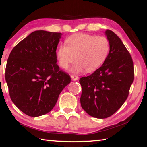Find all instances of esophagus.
I'll return each instance as SVG.
<instances>
[{"instance_id": "esophagus-1", "label": "esophagus", "mask_w": 147, "mask_h": 147, "mask_svg": "<svg viewBox=\"0 0 147 147\" xmlns=\"http://www.w3.org/2000/svg\"><path fill=\"white\" fill-rule=\"evenodd\" d=\"M71 77V78L73 79V80H77L78 79V76L76 75H74V74H72Z\"/></svg>"}]
</instances>
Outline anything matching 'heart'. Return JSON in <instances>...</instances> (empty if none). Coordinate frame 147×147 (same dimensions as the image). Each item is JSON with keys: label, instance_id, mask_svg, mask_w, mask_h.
Instances as JSON below:
<instances>
[{"label": "heart", "instance_id": "obj_1", "mask_svg": "<svg viewBox=\"0 0 147 147\" xmlns=\"http://www.w3.org/2000/svg\"><path fill=\"white\" fill-rule=\"evenodd\" d=\"M65 43L60 45L57 51L59 65L67 69L76 59L72 71L76 73L84 69L88 72L95 71L105 61L110 50V43L106 37L87 34L72 35Z\"/></svg>", "mask_w": 147, "mask_h": 147}]
</instances>
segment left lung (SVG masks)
<instances>
[{"label": "left lung", "mask_w": 147, "mask_h": 147, "mask_svg": "<svg viewBox=\"0 0 147 147\" xmlns=\"http://www.w3.org/2000/svg\"><path fill=\"white\" fill-rule=\"evenodd\" d=\"M110 43L108 56L100 68L80 79L82 108L89 115L109 117L127 99L134 78L133 60L121 39L110 30L105 32Z\"/></svg>", "instance_id": "8db88e82"}]
</instances>
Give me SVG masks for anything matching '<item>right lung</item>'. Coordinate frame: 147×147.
I'll list each match as a JSON object with an SVG mask.
<instances>
[{"mask_svg": "<svg viewBox=\"0 0 147 147\" xmlns=\"http://www.w3.org/2000/svg\"><path fill=\"white\" fill-rule=\"evenodd\" d=\"M61 36L58 32H33L9 54L5 72L9 96L27 115L38 117L51 111L71 82L69 74L56 63Z\"/></svg>", "mask_w": 147, "mask_h": 147, "instance_id": "1", "label": "right lung"}]
</instances>
